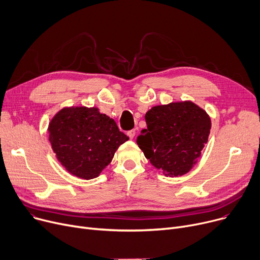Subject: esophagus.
Here are the masks:
<instances>
[{
    "label": "esophagus",
    "instance_id": "1",
    "mask_svg": "<svg viewBox=\"0 0 260 260\" xmlns=\"http://www.w3.org/2000/svg\"><path fill=\"white\" fill-rule=\"evenodd\" d=\"M135 133H136V132H135V130H130V131H128L127 135H128V136L130 137V139L132 140V139H133V137L135 136Z\"/></svg>",
    "mask_w": 260,
    "mask_h": 260
}]
</instances>
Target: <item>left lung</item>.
Masks as SVG:
<instances>
[{
    "label": "left lung",
    "mask_w": 260,
    "mask_h": 260,
    "mask_svg": "<svg viewBox=\"0 0 260 260\" xmlns=\"http://www.w3.org/2000/svg\"><path fill=\"white\" fill-rule=\"evenodd\" d=\"M136 143L162 174L178 177L197 164L211 130L209 114L191 101L157 105L146 113Z\"/></svg>",
    "instance_id": "obj_1"
}]
</instances>
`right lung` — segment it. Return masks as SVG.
<instances>
[{
	"instance_id": "add662e5",
	"label": "right lung",
	"mask_w": 260,
	"mask_h": 260,
	"mask_svg": "<svg viewBox=\"0 0 260 260\" xmlns=\"http://www.w3.org/2000/svg\"><path fill=\"white\" fill-rule=\"evenodd\" d=\"M48 133L52 151L64 169L87 180L98 177L118 147L129 140L113 118L96 107L85 106L60 109L51 118Z\"/></svg>"
}]
</instances>
